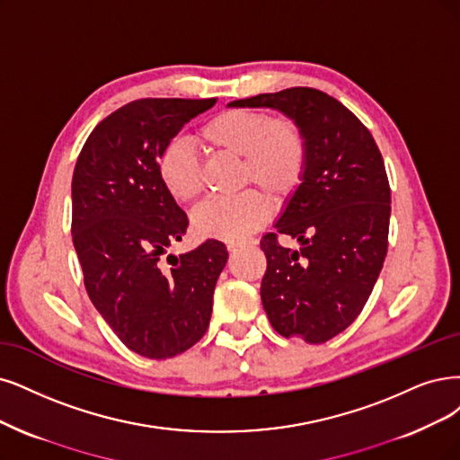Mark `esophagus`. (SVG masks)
I'll list each match as a JSON object with an SVG mask.
<instances>
[{
  "mask_svg": "<svg viewBox=\"0 0 460 460\" xmlns=\"http://www.w3.org/2000/svg\"><path fill=\"white\" fill-rule=\"evenodd\" d=\"M258 241L256 239H236V241H227V248H243V246H253Z\"/></svg>",
  "mask_w": 460,
  "mask_h": 460,
  "instance_id": "34e87169",
  "label": "esophagus"
}]
</instances>
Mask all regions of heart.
<instances>
[{
    "label": "heart",
    "instance_id": "heart-1",
    "mask_svg": "<svg viewBox=\"0 0 460 460\" xmlns=\"http://www.w3.org/2000/svg\"><path fill=\"white\" fill-rule=\"evenodd\" d=\"M199 140L212 151L243 159L241 185H256L231 197H212L193 212V226L204 236L241 239L260 227L270 212V199H290L307 170V136L290 115L269 117L256 110H226L208 119ZM157 172L164 191L180 204L202 191V168L191 144L170 140L159 155Z\"/></svg>",
    "mask_w": 460,
    "mask_h": 460
}]
</instances>
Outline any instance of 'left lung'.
<instances>
[{"mask_svg": "<svg viewBox=\"0 0 460 460\" xmlns=\"http://www.w3.org/2000/svg\"><path fill=\"white\" fill-rule=\"evenodd\" d=\"M275 108L307 136V170L275 233L260 243L267 258L263 309L282 337L326 343L367 303L388 250L390 185L367 127L333 96L292 87L231 102ZM297 238L299 251L279 236Z\"/></svg>", "mask_w": 460, "mask_h": 460, "instance_id": "8db88e82", "label": "left lung"}]
</instances>
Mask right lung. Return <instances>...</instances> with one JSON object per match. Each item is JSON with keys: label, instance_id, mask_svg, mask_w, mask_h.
<instances>
[{"label": "right lung", "instance_id": "add662e5", "mask_svg": "<svg viewBox=\"0 0 460 460\" xmlns=\"http://www.w3.org/2000/svg\"><path fill=\"white\" fill-rule=\"evenodd\" d=\"M217 98H140L100 121L72 178V239L87 294L136 354L172 358L207 333L227 248L204 241L181 256L187 214L164 191L157 163L185 123Z\"/></svg>", "mask_w": 460, "mask_h": 460}]
</instances>
